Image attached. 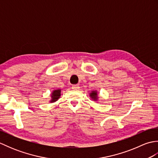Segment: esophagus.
<instances>
[{"mask_svg":"<svg viewBox=\"0 0 158 158\" xmlns=\"http://www.w3.org/2000/svg\"><path fill=\"white\" fill-rule=\"evenodd\" d=\"M79 86L78 85H73V86H72L73 89L77 90V89H79Z\"/></svg>","mask_w":158,"mask_h":158,"instance_id":"1","label":"esophagus"}]
</instances>
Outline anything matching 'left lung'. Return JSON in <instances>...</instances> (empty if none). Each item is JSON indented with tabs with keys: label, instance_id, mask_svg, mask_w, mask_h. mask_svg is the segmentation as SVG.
Here are the masks:
<instances>
[{
	"label": "left lung",
	"instance_id": "left-lung-1",
	"mask_svg": "<svg viewBox=\"0 0 158 158\" xmlns=\"http://www.w3.org/2000/svg\"><path fill=\"white\" fill-rule=\"evenodd\" d=\"M89 96L92 100H98V93H97V91H92L91 93H89Z\"/></svg>",
	"mask_w": 158,
	"mask_h": 158
}]
</instances>
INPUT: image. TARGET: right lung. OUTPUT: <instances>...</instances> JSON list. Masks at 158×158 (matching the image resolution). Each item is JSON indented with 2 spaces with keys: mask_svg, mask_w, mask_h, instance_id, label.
I'll return each mask as SVG.
<instances>
[{
  "mask_svg": "<svg viewBox=\"0 0 158 158\" xmlns=\"http://www.w3.org/2000/svg\"><path fill=\"white\" fill-rule=\"evenodd\" d=\"M61 96V89H55L52 93V99L50 100V102H54L57 101Z\"/></svg>",
  "mask_w": 158,
  "mask_h": 158,
  "instance_id": "obj_1",
  "label": "right lung"
}]
</instances>
